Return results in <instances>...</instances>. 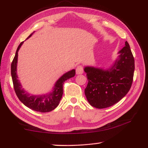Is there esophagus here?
<instances>
[{
	"label": "esophagus",
	"instance_id": "1",
	"mask_svg": "<svg viewBox=\"0 0 148 148\" xmlns=\"http://www.w3.org/2000/svg\"><path fill=\"white\" fill-rule=\"evenodd\" d=\"M76 72L77 74H82L84 73V68L81 65H79L76 67Z\"/></svg>",
	"mask_w": 148,
	"mask_h": 148
}]
</instances>
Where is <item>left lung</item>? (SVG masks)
Here are the masks:
<instances>
[{
  "label": "left lung",
  "instance_id": "left-lung-1",
  "mask_svg": "<svg viewBox=\"0 0 148 148\" xmlns=\"http://www.w3.org/2000/svg\"><path fill=\"white\" fill-rule=\"evenodd\" d=\"M118 51L116 61L108 69L87 66L88 84L85 89L87 101L99 109L112 106L131 89L134 71V59L128 42Z\"/></svg>",
  "mask_w": 148,
  "mask_h": 148
}]
</instances>
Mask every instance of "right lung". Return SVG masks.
<instances>
[{"instance_id":"right-lung-1","label":"right lung","mask_w":148,"mask_h":148,"mask_svg":"<svg viewBox=\"0 0 148 148\" xmlns=\"http://www.w3.org/2000/svg\"><path fill=\"white\" fill-rule=\"evenodd\" d=\"M34 32L30 34L27 39L29 38ZM23 42H22L19 45L11 64V75L15 92H16V95L18 97L19 101L25 106L29 108L30 109L39 112H51L58 106L62 98V93H63L62 85H63L64 82L66 80L74 77L75 74H76V71H75V69H72L71 71L64 73L57 80L54 86L52 88V90L48 93L40 95H31L29 93L23 88L19 80L18 79V76L17 74L18 51Z\"/></svg>"}]
</instances>
